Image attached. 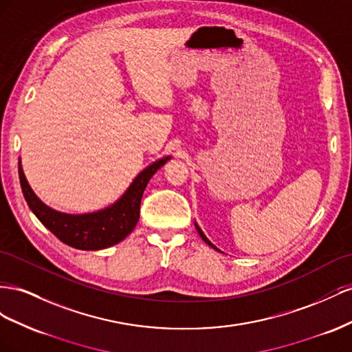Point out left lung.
<instances>
[{"label": "left lung", "instance_id": "8db88e82", "mask_svg": "<svg viewBox=\"0 0 352 352\" xmlns=\"http://www.w3.org/2000/svg\"><path fill=\"white\" fill-rule=\"evenodd\" d=\"M195 226H196V230H197V233H199V236H200V237H202V240H204V242H205L206 245H209L210 248H214L215 250H219V249H218V248H217L215 245H212V243H210V242H209V239H208V237H206V236L204 234V232H202V230H200V227H199V226H197L196 223H195Z\"/></svg>", "mask_w": 352, "mask_h": 352}]
</instances>
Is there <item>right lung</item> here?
Wrapping results in <instances>:
<instances>
[{
	"instance_id": "add662e5",
	"label": "right lung",
	"mask_w": 352,
	"mask_h": 352,
	"mask_svg": "<svg viewBox=\"0 0 352 352\" xmlns=\"http://www.w3.org/2000/svg\"><path fill=\"white\" fill-rule=\"evenodd\" d=\"M169 159L170 156H165L150 164L134 178L115 204L88 214H65L47 206L29 186L20 162L19 178L29 208L60 242L75 249L98 250L122 242L133 232L140 218V204L144 188L156 170Z\"/></svg>"
}]
</instances>
